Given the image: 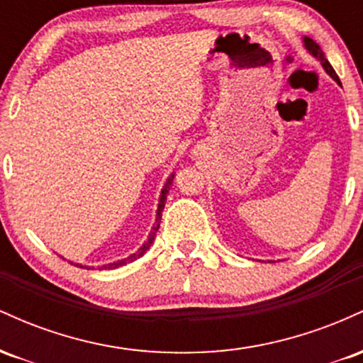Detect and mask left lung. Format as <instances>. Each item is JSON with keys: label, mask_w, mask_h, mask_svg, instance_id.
Returning <instances> with one entry per match:
<instances>
[{"label": "left lung", "mask_w": 363, "mask_h": 363, "mask_svg": "<svg viewBox=\"0 0 363 363\" xmlns=\"http://www.w3.org/2000/svg\"><path fill=\"white\" fill-rule=\"evenodd\" d=\"M302 43H303V48H306V51L311 54L312 57H315V60H318L320 65H323V68H324V72H326L329 77L333 78V80H335L336 83H338V85L341 86V82H340V78H338V74H336V72L335 69H333V66L329 65V61L326 60V56H324V52L320 51V48L318 44L314 43V40L312 39H309V37H303L302 39Z\"/></svg>", "instance_id": "obj_1"}]
</instances>
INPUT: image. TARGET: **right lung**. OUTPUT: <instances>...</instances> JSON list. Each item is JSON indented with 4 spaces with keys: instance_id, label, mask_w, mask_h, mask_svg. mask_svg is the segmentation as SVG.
I'll return each mask as SVG.
<instances>
[{
    "instance_id": "1",
    "label": "right lung",
    "mask_w": 363,
    "mask_h": 363,
    "mask_svg": "<svg viewBox=\"0 0 363 363\" xmlns=\"http://www.w3.org/2000/svg\"><path fill=\"white\" fill-rule=\"evenodd\" d=\"M174 177H176V172L170 174V176L167 177V181H165L164 187H162V191H160V198H158V206H157V211H155V223H153L152 230H150V234H148V239L145 240L143 245H141V247L138 249V251H135L133 254H129L128 257H124V259H119V261L109 262V264H102V266H99V269H114V268H119V266H124V264H128V262H133L135 259H138V257H141V256H143L145 252L148 251L150 245H152V244H153V240H155V235H157L158 228H160L162 211H164L165 201H167V193H169L170 186H172ZM69 262H72V264H74V266H80V268H86V269H90L89 266H83V264H80V262H73V261H69Z\"/></svg>"
}]
</instances>
